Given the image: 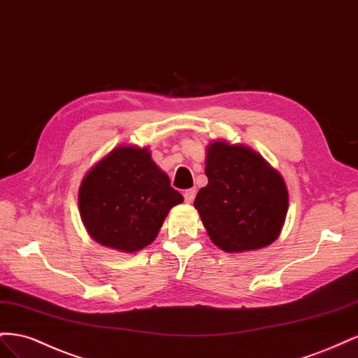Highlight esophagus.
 Returning <instances> with one entry per match:
<instances>
[{
  "label": "esophagus",
  "mask_w": 358,
  "mask_h": 358,
  "mask_svg": "<svg viewBox=\"0 0 358 358\" xmlns=\"http://www.w3.org/2000/svg\"><path fill=\"white\" fill-rule=\"evenodd\" d=\"M196 188H191V189H187L185 192H183V197H185V201L189 204L194 201V199H196Z\"/></svg>",
  "instance_id": "34e87169"
}]
</instances>
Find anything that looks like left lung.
Instances as JSON below:
<instances>
[{
	"label": "left lung",
	"mask_w": 358,
	"mask_h": 358,
	"mask_svg": "<svg viewBox=\"0 0 358 358\" xmlns=\"http://www.w3.org/2000/svg\"><path fill=\"white\" fill-rule=\"evenodd\" d=\"M209 182L194 208L210 241L225 252H245L273 243L288 210V191L279 173L251 148L215 140L206 152Z\"/></svg>",
	"instance_id": "1"
}]
</instances>
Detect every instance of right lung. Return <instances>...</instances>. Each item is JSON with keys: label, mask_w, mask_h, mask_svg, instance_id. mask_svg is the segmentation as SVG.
<instances>
[{"label": "right lung", "mask_w": 358, "mask_h": 358, "mask_svg": "<svg viewBox=\"0 0 358 358\" xmlns=\"http://www.w3.org/2000/svg\"><path fill=\"white\" fill-rule=\"evenodd\" d=\"M183 201L148 148L117 146L86 173L80 218L95 242L137 252L155 241L173 206Z\"/></svg>", "instance_id": "1"}]
</instances>
